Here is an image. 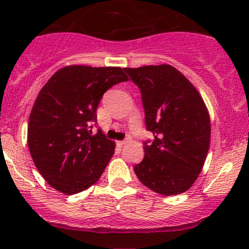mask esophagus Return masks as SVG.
Returning <instances> with one entry per match:
<instances>
[{
	"mask_svg": "<svg viewBox=\"0 0 249 249\" xmlns=\"http://www.w3.org/2000/svg\"><path fill=\"white\" fill-rule=\"evenodd\" d=\"M125 144H127V141H119V142H117V145H118L119 147L124 146Z\"/></svg>",
	"mask_w": 249,
	"mask_h": 249,
	"instance_id": "34e87169",
	"label": "esophagus"
}]
</instances>
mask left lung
Masks as SVG:
<instances>
[{"mask_svg": "<svg viewBox=\"0 0 249 249\" xmlns=\"http://www.w3.org/2000/svg\"><path fill=\"white\" fill-rule=\"evenodd\" d=\"M141 89L146 128L144 159L134 166L142 185L161 196L192 187L204 167L211 144V119L196 87L170 64L124 68Z\"/></svg>", "mask_w": 249, "mask_h": 249, "instance_id": "left-lung-1", "label": "left lung"}]
</instances>
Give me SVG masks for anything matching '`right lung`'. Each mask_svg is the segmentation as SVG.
<instances>
[{"mask_svg": "<svg viewBox=\"0 0 249 249\" xmlns=\"http://www.w3.org/2000/svg\"><path fill=\"white\" fill-rule=\"evenodd\" d=\"M128 81L118 67L68 65L56 71L34 103L28 147L45 181L71 196L98 181L116 142L102 131L92 134L96 110L107 89Z\"/></svg>", "mask_w": 249, "mask_h": 249, "instance_id": "obj_1", "label": "right lung"}]
</instances>
